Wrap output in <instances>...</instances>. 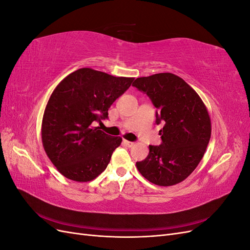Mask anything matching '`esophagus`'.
Returning <instances> with one entry per match:
<instances>
[{
	"instance_id": "1",
	"label": "esophagus",
	"mask_w": 250,
	"mask_h": 250,
	"mask_svg": "<svg viewBox=\"0 0 250 250\" xmlns=\"http://www.w3.org/2000/svg\"><path fill=\"white\" fill-rule=\"evenodd\" d=\"M123 144H124L125 146H127V147H132L134 145L133 142H129V141H127V140H123Z\"/></svg>"
}]
</instances>
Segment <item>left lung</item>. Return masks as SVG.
I'll list each match as a JSON object with an SVG mask.
<instances>
[{"instance_id":"obj_1","label":"left lung","mask_w":250,"mask_h":250,"mask_svg":"<svg viewBox=\"0 0 250 250\" xmlns=\"http://www.w3.org/2000/svg\"><path fill=\"white\" fill-rule=\"evenodd\" d=\"M156 107L162 144L149 146V154L137 168L150 183L162 187L185 180L196 169L210 139L206 105L188 83L172 73L137 78L132 83Z\"/></svg>"}]
</instances>
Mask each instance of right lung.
Segmentation results:
<instances>
[{
	"label": "right lung",
	"mask_w": 250,
	"mask_h": 250,
	"mask_svg": "<svg viewBox=\"0 0 250 250\" xmlns=\"http://www.w3.org/2000/svg\"><path fill=\"white\" fill-rule=\"evenodd\" d=\"M134 78L115 77L82 67L60 81L43 112L42 141L52 164L66 178L95 179L106 169L122 138L96 127Z\"/></svg>",
	"instance_id": "1"
}]
</instances>
